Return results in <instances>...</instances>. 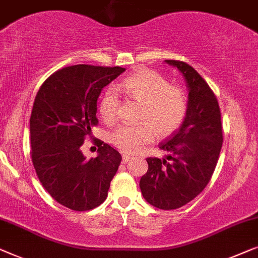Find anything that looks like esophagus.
I'll return each instance as SVG.
<instances>
[{
  "instance_id": "34e87169",
  "label": "esophagus",
  "mask_w": 258,
  "mask_h": 258,
  "mask_svg": "<svg viewBox=\"0 0 258 258\" xmlns=\"http://www.w3.org/2000/svg\"><path fill=\"white\" fill-rule=\"evenodd\" d=\"M131 159H132V158L128 157V155H122V162H124V164H126V162H128Z\"/></svg>"
}]
</instances>
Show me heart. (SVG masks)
I'll return each mask as SVG.
<instances>
[{"mask_svg": "<svg viewBox=\"0 0 258 258\" xmlns=\"http://www.w3.org/2000/svg\"><path fill=\"white\" fill-rule=\"evenodd\" d=\"M121 90L141 103L139 125H122L111 134V143L126 154H136L144 145L159 137H167L180 127L187 114L186 93L179 86L168 85L158 72L140 68L121 82ZM99 113L111 124L118 117V98L107 92L101 98Z\"/></svg>", "mask_w": 258, "mask_h": 258, "instance_id": "1", "label": "heart"}]
</instances>
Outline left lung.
Segmentation results:
<instances>
[{
  "instance_id": "1",
  "label": "left lung",
  "mask_w": 258,
  "mask_h": 258,
  "mask_svg": "<svg viewBox=\"0 0 258 258\" xmlns=\"http://www.w3.org/2000/svg\"><path fill=\"white\" fill-rule=\"evenodd\" d=\"M182 74L188 108L182 124L159 145L166 159L147 158L139 186L145 200L159 209L180 208L208 184L222 147L221 112L215 94L198 71L184 61L165 60Z\"/></svg>"
}]
</instances>
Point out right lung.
Wrapping results in <instances>:
<instances>
[{"mask_svg": "<svg viewBox=\"0 0 258 258\" xmlns=\"http://www.w3.org/2000/svg\"><path fill=\"white\" fill-rule=\"evenodd\" d=\"M124 71L72 65L50 76L36 94L30 117L32 164L45 190L72 210L85 212L106 200L121 162L120 153L101 141L90 160L81 146L98 124L100 92Z\"/></svg>", "mask_w": 258, "mask_h": 258, "instance_id": "add662e5", "label": "right lung"}]
</instances>
